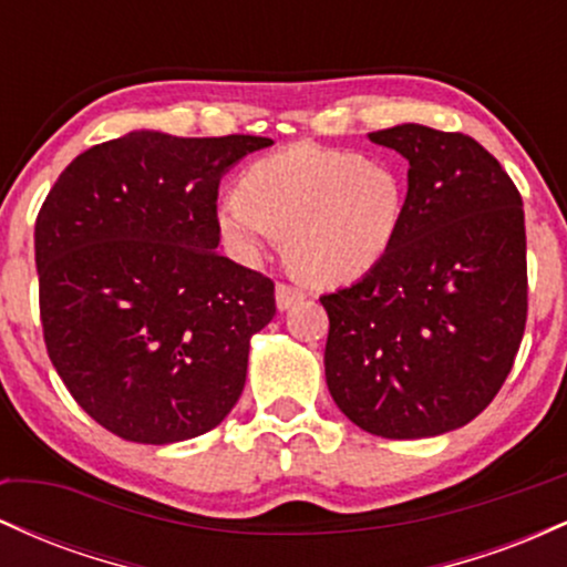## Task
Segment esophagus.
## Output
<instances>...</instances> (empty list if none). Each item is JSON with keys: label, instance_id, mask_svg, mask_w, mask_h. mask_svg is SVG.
<instances>
[{"label": "esophagus", "instance_id": "esophagus-1", "mask_svg": "<svg viewBox=\"0 0 567 567\" xmlns=\"http://www.w3.org/2000/svg\"><path fill=\"white\" fill-rule=\"evenodd\" d=\"M306 292L301 288H296V285L290 282H277V306L279 309H290V306H296L298 301H303Z\"/></svg>", "mask_w": 567, "mask_h": 567}]
</instances>
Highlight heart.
<instances>
[{
	"instance_id": "1",
	"label": "heart",
	"mask_w": 567,
	"mask_h": 567,
	"mask_svg": "<svg viewBox=\"0 0 567 567\" xmlns=\"http://www.w3.org/2000/svg\"><path fill=\"white\" fill-rule=\"evenodd\" d=\"M405 181L386 159L309 143L252 162L239 194L218 202V229L252 258L285 237L292 269L315 285H343L386 256L402 216Z\"/></svg>"
}]
</instances>
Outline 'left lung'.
I'll list each match as a JSON object with an SVG mask.
<instances>
[{
    "label": "left lung",
    "mask_w": 567,
    "mask_h": 567,
    "mask_svg": "<svg viewBox=\"0 0 567 567\" xmlns=\"http://www.w3.org/2000/svg\"><path fill=\"white\" fill-rule=\"evenodd\" d=\"M370 141L410 162L405 216L360 282L320 298L324 379L365 432L434 437L477 419L517 357L528 320L523 197L464 133L396 125Z\"/></svg>",
    "instance_id": "1"
}]
</instances>
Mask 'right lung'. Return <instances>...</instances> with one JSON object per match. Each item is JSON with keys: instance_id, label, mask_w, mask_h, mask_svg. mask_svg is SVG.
<instances>
[{"instance_id": "right-lung-1", "label": "right lung", "mask_w": 567, "mask_h": 567, "mask_svg": "<svg viewBox=\"0 0 567 567\" xmlns=\"http://www.w3.org/2000/svg\"><path fill=\"white\" fill-rule=\"evenodd\" d=\"M266 146L138 130L80 154L42 202L44 347L76 405L116 437H199L243 394L275 282L216 252V207L220 175Z\"/></svg>"}]
</instances>
